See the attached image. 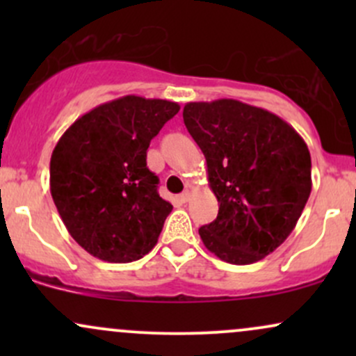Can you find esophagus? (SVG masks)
I'll return each mask as SVG.
<instances>
[{"instance_id":"1","label":"esophagus","mask_w":356,"mask_h":356,"mask_svg":"<svg viewBox=\"0 0 356 356\" xmlns=\"http://www.w3.org/2000/svg\"><path fill=\"white\" fill-rule=\"evenodd\" d=\"M177 199H179V201H181V202H184V204L189 202V199H191V192H189V191H184L182 194H179V195H177Z\"/></svg>"}]
</instances>
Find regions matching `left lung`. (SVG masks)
<instances>
[{
    "label": "left lung",
    "instance_id": "left-lung-1",
    "mask_svg": "<svg viewBox=\"0 0 356 356\" xmlns=\"http://www.w3.org/2000/svg\"><path fill=\"white\" fill-rule=\"evenodd\" d=\"M182 117L219 202L218 218L199 229L204 246L231 264L271 254L308 202V145L283 118L239 100L189 102Z\"/></svg>",
    "mask_w": 356,
    "mask_h": 356
}]
</instances>
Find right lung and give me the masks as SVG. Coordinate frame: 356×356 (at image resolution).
I'll return each mask as SVG.
<instances>
[{"instance_id":"1","label":"right lung","mask_w":356,"mask_h":356,"mask_svg":"<svg viewBox=\"0 0 356 356\" xmlns=\"http://www.w3.org/2000/svg\"><path fill=\"white\" fill-rule=\"evenodd\" d=\"M179 104L125 95L76 118L55 145L50 192L68 232L108 263H132L152 251L172 204L147 169L150 140Z\"/></svg>"}]
</instances>
